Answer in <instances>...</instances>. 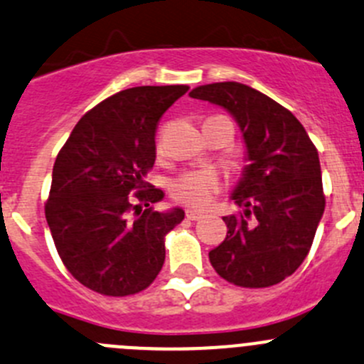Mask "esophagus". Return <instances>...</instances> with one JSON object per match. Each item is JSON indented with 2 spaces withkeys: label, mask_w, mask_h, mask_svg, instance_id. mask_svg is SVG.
<instances>
[{
  "label": "esophagus",
  "mask_w": 364,
  "mask_h": 364,
  "mask_svg": "<svg viewBox=\"0 0 364 364\" xmlns=\"http://www.w3.org/2000/svg\"><path fill=\"white\" fill-rule=\"evenodd\" d=\"M186 218H188L189 221H196L202 218V213H198V210H195V209H188L186 210Z\"/></svg>",
  "instance_id": "esophagus-1"
}]
</instances>
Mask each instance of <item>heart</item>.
Returning <instances> with one entry per match:
<instances>
[{"label": "heart", "instance_id": "b5f03b06", "mask_svg": "<svg viewBox=\"0 0 364 364\" xmlns=\"http://www.w3.org/2000/svg\"><path fill=\"white\" fill-rule=\"evenodd\" d=\"M220 191V178L213 171L196 169L178 176L171 184V196L193 209H203Z\"/></svg>", "mask_w": 364, "mask_h": 364}]
</instances>
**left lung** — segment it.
<instances>
[{"label":"left lung","mask_w":364,"mask_h":364,"mask_svg":"<svg viewBox=\"0 0 364 364\" xmlns=\"http://www.w3.org/2000/svg\"><path fill=\"white\" fill-rule=\"evenodd\" d=\"M216 103L243 132L250 164L234 189L243 213L225 216L227 237L209 252L213 268L241 288H269L307 257L325 209L318 150L286 107L237 82L193 89Z\"/></svg>","instance_id":"left-lung-1"}]
</instances>
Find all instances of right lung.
Listing matches in <instances>:
<instances>
[{
    "instance_id": "right-lung-1",
    "label": "right lung",
    "mask_w": 364,
    "mask_h": 364,
    "mask_svg": "<svg viewBox=\"0 0 364 364\" xmlns=\"http://www.w3.org/2000/svg\"><path fill=\"white\" fill-rule=\"evenodd\" d=\"M188 89L141 85L116 92L76 123L58 151L44 205L48 227L68 272L100 295L146 289L164 264L166 234L184 220L182 209L150 207L164 193L144 176L155 164L159 119Z\"/></svg>"
}]
</instances>
